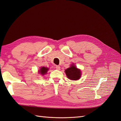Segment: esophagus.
<instances>
[{
  "mask_svg": "<svg viewBox=\"0 0 121 121\" xmlns=\"http://www.w3.org/2000/svg\"><path fill=\"white\" fill-rule=\"evenodd\" d=\"M56 69H57V70H60V66H59V65H56Z\"/></svg>",
  "mask_w": 121,
  "mask_h": 121,
  "instance_id": "esophagus-1",
  "label": "esophagus"
}]
</instances>
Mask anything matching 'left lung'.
I'll return each instance as SVG.
<instances>
[{
	"label": "left lung",
	"instance_id": "8db88e82",
	"mask_svg": "<svg viewBox=\"0 0 121 121\" xmlns=\"http://www.w3.org/2000/svg\"><path fill=\"white\" fill-rule=\"evenodd\" d=\"M65 72L68 78L72 80H78L81 76V70L76 68L74 64H72L70 67L65 69Z\"/></svg>",
	"mask_w": 121,
	"mask_h": 121
}]
</instances>
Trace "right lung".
Segmentation results:
<instances>
[{
  "label": "right lung",
  "instance_id": "add662e5",
  "mask_svg": "<svg viewBox=\"0 0 121 121\" xmlns=\"http://www.w3.org/2000/svg\"><path fill=\"white\" fill-rule=\"evenodd\" d=\"M48 69H49L48 68L42 67L40 68L39 70L38 71V73H39V74H41L42 75H44L46 74H47V71H48Z\"/></svg>",
  "mask_w": 121,
  "mask_h": 121
}]
</instances>
